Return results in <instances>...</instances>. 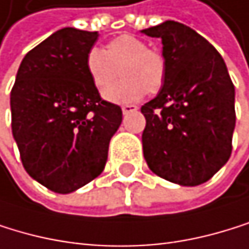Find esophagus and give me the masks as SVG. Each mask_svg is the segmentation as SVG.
I'll return each mask as SVG.
<instances>
[{
	"instance_id": "esophagus-1",
	"label": "esophagus",
	"mask_w": 249,
	"mask_h": 249,
	"mask_svg": "<svg viewBox=\"0 0 249 249\" xmlns=\"http://www.w3.org/2000/svg\"><path fill=\"white\" fill-rule=\"evenodd\" d=\"M138 108L135 107V105H123L122 107V111H123V114H129V112H134V111H137Z\"/></svg>"
}]
</instances>
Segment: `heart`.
I'll use <instances>...</instances> for the list:
<instances>
[{"label":"heart","instance_id":"1","mask_svg":"<svg viewBox=\"0 0 249 249\" xmlns=\"http://www.w3.org/2000/svg\"><path fill=\"white\" fill-rule=\"evenodd\" d=\"M89 76L94 87L102 93L118 77L124 79L104 93L114 104H132L147 91L158 93L165 82V60L162 53L147 48L141 38L123 34L107 45V49L93 48L85 58Z\"/></svg>","mask_w":249,"mask_h":249}]
</instances>
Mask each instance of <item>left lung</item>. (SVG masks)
I'll use <instances>...</instances> for the list:
<instances>
[{"label":"left lung","instance_id":"obj_1","mask_svg":"<svg viewBox=\"0 0 249 249\" xmlns=\"http://www.w3.org/2000/svg\"><path fill=\"white\" fill-rule=\"evenodd\" d=\"M162 40L165 82L141 107L142 150L149 168L168 182H207L231 155L234 85L221 53L203 36L167 20L142 30Z\"/></svg>","mask_w":249,"mask_h":249}]
</instances>
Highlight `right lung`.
<instances>
[{
	"mask_svg": "<svg viewBox=\"0 0 249 249\" xmlns=\"http://www.w3.org/2000/svg\"><path fill=\"white\" fill-rule=\"evenodd\" d=\"M97 31L58 30L22 60L10 93L12 132L25 171L69 194L104 171L122 108L100 97L85 58Z\"/></svg>",
	"mask_w": 249,
	"mask_h": 249,
	"instance_id": "1",
	"label": "right lung"
}]
</instances>
